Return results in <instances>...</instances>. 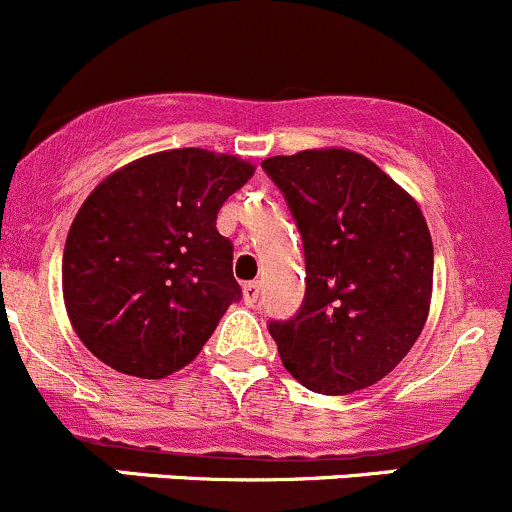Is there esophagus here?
<instances>
[{"instance_id":"obj_1","label":"esophagus","mask_w":512,"mask_h":512,"mask_svg":"<svg viewBox=\"0 0 512 512\" xmlns=\"http://www.w3.org/2000/svg\"><path fill=\"white\" fill-rule=\"evenodd\" d=\"M258 298V281L244 283V303L246 306H254Z\"/></svg>"}]
</instances>
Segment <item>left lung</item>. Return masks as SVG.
<instances>
[{
    "instance_id": "left-lung-1",
    "label": "left lung",
    "mask_w": 512,
    "mask_h": 512,
    "mask_svg": "<svg viewBox=\"0 0 512 512\" xmlns=\"http://www.w3.org/2000/svg\"><path fill=\"white\" fill-rule=\"evenodd\" d=\"M306 254V296L268 333L308 391L346 396L386 378L421 336L433 293V241L408 191L348 149L271 156Z\"/></svg>"
}]
</instances>
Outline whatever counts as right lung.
I'll use <instances>...</instances> for the list:
<instances>
[{
  "label": "right lung",
  "mask_w": 512,
  "mask_h": 512,
  "mask_svg": "<svg viewBox=\"0 0 512 512\" xmlns=\"http://www.w3.org/2000/svg\"><path fill=\"white\" fill-rule=\"evenodd\" d=\"M254 164L206 149L141 156L77 211L62 258L69 321L114 371L166 378L189 366L241 298L216 214Z\"/></svg>",
  "instance_id": "right-lung-1"
}]
</instances>
